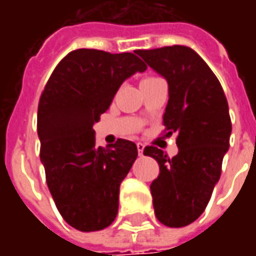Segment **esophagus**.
I'll return each instance as SVG.
<instances>
[{
	"label": "esophagus",
	"mask_w": 256,
	"mask_h": 256,
	"mask_svg": "<svg viewBox=\"0 0 256 256\" xmlns=\"http://www.w3.org/2000/svg\"><path fill=\"white\" fill-rule=\"evenodd\" d=\"M145 145L142 142H137V150H138V155H142L144 154Z\"/></svg>",
	"instance_id": "34e87169"
}]
</instances>
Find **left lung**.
Returning a JSON list of instances; mask_svg holds the SVG:
<instances>
[{
    "label": "left lung",
    "mask_w": 256,
    "mask_h": 256,
    "mask_svg": "<svg viewBox=\"0 0 256 256\" xmlns=\"http://www.w3.org/2000/svg\"><path fill=\"white\" fill-rule=\"evenodd\" d=\"M136 53L168 84L163 124L167 136L177 134L178 154L170 159L156 146H146L144 155L156 159L160 168L150 184L156 218L182 228L203 214L220 181L232 133L229 106L218 78L190 48Z\"/></svg>",
    "instance_id": "obj_1"
}]
</instances>
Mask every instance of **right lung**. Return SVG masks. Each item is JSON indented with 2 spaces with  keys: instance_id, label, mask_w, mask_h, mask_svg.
I'll list each match as a JSON object with an SVG mask.
<instances>
[{
  "instance_id": "1",
  "label": "right lung",
  "mask_w": 256,
  "mask_h": 256,
  "mask_svg": "<svg viewBox=\"0 0 256 256\" xmlns=\"http://www.w3.org/2000/svg\"><path fill=\"white\" fill-rule=\"evenodd\" d=\"M146 70L133 53L76 49L58 64L38 106V137L48 188L68 225L101 230L116 218L119 186L137 159L133 141L96 145L93 126L120 84Z\"/></svg>"
}]
</instances>
